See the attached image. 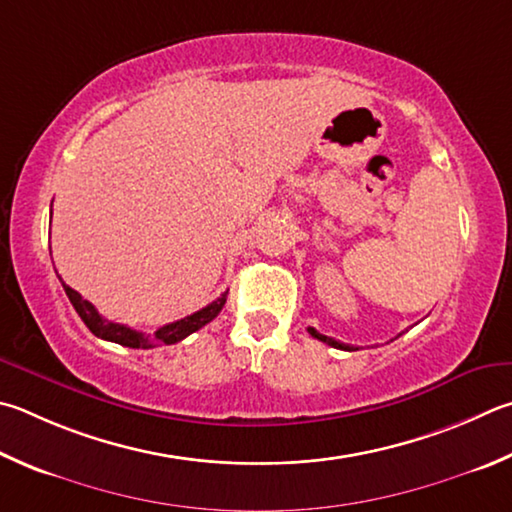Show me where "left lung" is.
<instances>
[{
	"label": "left lung",
	"mask_w": 512,
	"mask_h": 512,
	"mask_svg": "<svg viewBox=\"0 0 512 512\" xmlns=\"http://www.w3.org/2000/svg\"><path fill=\"white\" fill-rule=\"evenodd\" d=\"M309 333L313 338H318V340H322V342H327L329 347H336V349H345V351H351L353 347L351 345H345V342H338V340H333V338H329V336H322V333H318L315 331L313 327H309Z\"/></svg>",
	"instance_id": "1"
}]
</instances>
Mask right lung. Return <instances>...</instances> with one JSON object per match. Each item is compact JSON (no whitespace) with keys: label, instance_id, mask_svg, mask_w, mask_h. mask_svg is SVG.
<instances>
[{"label":"right lung","instance_id":"right-lung-1","mask_svg":"<svg viewBox=\"0 0 512 512\" xmlns=\"http://www.w3.org/2000/svg\"><path fill=\"white\" fill-rule=\"evenodd\" d=\"M60 282H62V277H60ZM62 286H64V293H67V297L73 304V309H76V313L80 315L82 322L87 324L89 331L94 333V336H98L102 340H109V342H116V345L132 347V349H152L156 345H174V342H181L183 338H188L190 333L199 331L201 327H206L208 322L215 320L219 311L224 309L226 297H228V291L221 293V297H217V300L210 302L208 306H203L201 311L192 313L183 320L165 324V327L154 331V336H145V333H141V331L125 327V324L105 320L96 311V306L89 300H85V297H82L78 291H73V288L64 282H62Z\"/></svg>","mask_w":512,"mask_h":512}]
</instances>
